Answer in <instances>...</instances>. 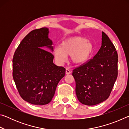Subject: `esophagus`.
Here are the masks:
<instances>
[{"instance_id":"34e87169","label":"esophagus","mask_w":129,"mask_h":129,"mask_svg":"<svg viewBox=\"0 0 129 129\" xmlns=\"http://www.w3.org/2000/svg\"><path fill=\"white\" fill-rule=\"evenodd\" d=\"M65 73H66L67 75H69V74L71 73V72L70 71V70H69V69L67 68V69H66V71H65Z\"/></svg>"}]
</instances>
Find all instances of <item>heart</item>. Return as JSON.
<instances>
[{
    "instance_id": "b5f03b06",
    "label": "heart",
    "mask_w": 129,
    "mask_h": 129,
    "mask_svg": "<svg viewBox=\"0 0 129 129\" xmlns=\"http://www.w3.org/2000/svg\"><path fill=\"white\" fill-rule=\"evenodd\" d=\"M93 51V46L88 40L83 37L66 39L61 43L60 47L54 49V57L58 62L63 63L71 56V61L76 65L85 63L90 57Z\"/></svg>"
}]
</instances>
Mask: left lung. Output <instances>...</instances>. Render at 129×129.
I'll list each match as a JSON object with an SVG mask.
<instances>
[{"label": "left lung", "instance_id": "left-lung-1", "mask_svg": "<svg viewBox=\"0 0 129 129\" xmlns=\"http://www.w3.org/2000/svg\"><path fill=\"white\" fill-rule=\"evenodd\" d=\"M76 93L82 104L93 106L109 98L118 76V54L108 35L102 32L97 53L73 70Z\"/></svg>", "mask_w": 129, "mask_h": 129}]
</instances>
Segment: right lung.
<instances>
[{
  "mask_svg": "<svg viewBox=\"0 0 129 129\" xmlns=\"http://www.w3.org/2000/svg\"><path fill=\"white\" fill-rule=\"evenodd\" d=\"M48 34L45 27L30 31L19 45L12 60L13 78L19 94L36 105L51 101L65 74V68L54 65L53 54L45 49L53 51Z\"/></svg>",
  "mask_w": 129,
  "mask_h": 129,
  "instance_id": "add662e5",
  "label": "right lung"
}]
</instances>
